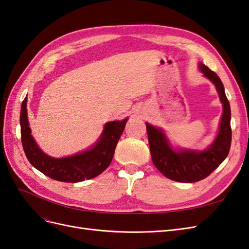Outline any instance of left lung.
<instances>
[{
	"mask_svg": "<svg viewBox=\"0 0 249 249\" xmlns=\"http://www.w3.org/2000/svg\"><path fill=\"white\" fill-rule=\"evenodd\" d=\"M199 67L203 74L214 83L223 105L219 133L213 144L203 152H175L170 147L164 133L146 124L150 155L155 166L167 178L180 183L198 182L209 177L228 157L231 143V107L222 82L216 72L203 63H200Z\"/></svg>",
	"mask_w": 249,
	"mask_h": 249,
	"instance_id": "8db88e82",
	"label": "left lung"
}]
</instances>
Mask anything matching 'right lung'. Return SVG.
Instances as JSON below:
<instances>
[{
    "mask_svg": "<svg viewBox=\"0 0 249 249\" xmlns=\"http://www.w3.org/2000/svg\"><path fill=\"white\" fill-rule=\"evenodd\" d=\"M126 120L125 118L122 122L105 124L101 139L92 148L71 157L55 159L43 154L32 137L27 117V97H25L19 119L21 144L29 162L43 175L59 182L78 183L95 178L108 168Z\"/></svg>",
    "mask_w": 249,
    "mask_h": 249,
    "instance_id": "obj_1",
    "label": "right lung"
}]
</instances>
